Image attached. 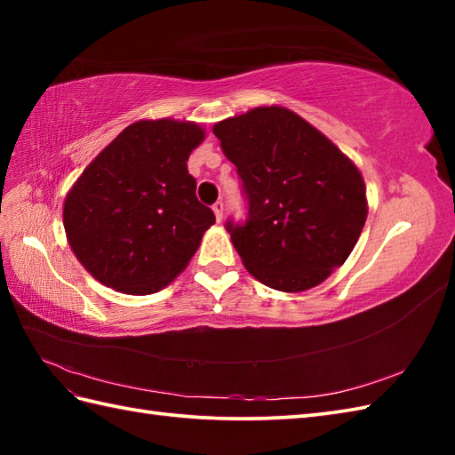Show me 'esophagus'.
Listing matches in <instances>:
<instances>
[{
    "instance_id": "obj_1",
    "label": "esophagus",
    "mask_w": 455,
    "mask_h": 455,
    "mask_svg": "<svg viewBox=\"0 0 455 455\" xmlns=\"http://www.w3.org/2000/svg\"><path fill=\"white\" fill-rule=\"evenodd\" d=\"M222 211H225V203L219 199V201H215V205H212V212H215V217H217L219 222L222 220Z\"/></svg>"
}]
</instances>
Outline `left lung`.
I'll return each mask as SVG.
<instances>
[{"instance_id": "obj_1", "label": "left lung", "mask_w": 455, "mask_h": 455, "mask_svg": "<svg viewBox=\"0 0 455 455\" xmlns=\"http://www.w3.org/2000/svg\"><path fill=\"white\" fill-rule=\"evenodd\" d=\"M243 183L246 219L227 230L246 269L277 291H305L342 266L367 217L354 164L305 119L256 108L215 124Z\"/></svg>"}]
</instances>
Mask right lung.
Returning a JSON list of instances; mask_svg holds the SVG:
<instances>
[{"label":"right lung","instance_id":"1","mask_svg":"<svg viewBox=\"0 0 455 455\" xmlns=\"http://www.w3.org/2000/svg\"><path fill=\"white\" fill-rule=\"evenodd\" d=\"M205 132L186 121H139L103 148L64 201V228L76 258L103 285L129 295L166 287L215 215L188 172Z\"/></svg>","mask_w":455,"mask_h":455}]
</instances>
